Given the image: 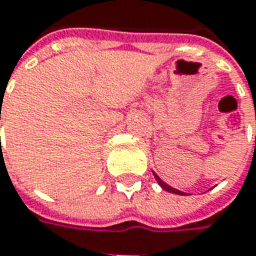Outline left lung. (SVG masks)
Segmentation results:
<instances>
[{"instance_id": "left-lung-1", "label": "left lung", "mask_w": 256, "mask_h": 256, "mask_svg": "<svg viewBox=\"0 0 256 256\" xmlns=\"http://www.w3.org/2000/svg\"><path fill=\"white\" fill-rule=\"evenodd\" d=\"M154 174V178H156V180L158 182V185L163 188V190H166V191H169V192H174V194H179V196H186L185 192H182V191H179V190H176V188H174V186H170V185H168L164 180H162V179L158 178L157 175H156V172H152Z\"/></svg>"}]
</instances>
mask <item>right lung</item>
Here are the masks:
<instances>
[{
	"instance_id": "obj_1",
	"label": "right lung",
	"mask_w": 256,
	"mask_h": 256,
	"mask_svg": "<svg viewBox=\"0 0 256 256\" xmlns=\"http://www.w3.org/2000/svg\"><path fill=\"white\" fill-rule=\"evenodd\" d=\"M0 118H1V117H0Z\"/></svg>"
}]
</instances>
